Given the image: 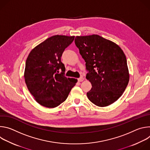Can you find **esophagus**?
I'll return each instance as SVG.
<instances>
[{
  "instance_id": "34e87169",
  "label": "esophagus",
  "mask_w": 150,
  "mask_h": 150,
  "mask_svg": "<svg viewBox=\"0 0 150 150\" xmlns=\"http://www.w3.org/2000/svg\"><path fill=\"white\" fill-rule=\"evenodd\" d=\"M84 78L83 77H80L79 78H78V81L79 82H82L83 81Z\"/></svg>"
}]
</instances>
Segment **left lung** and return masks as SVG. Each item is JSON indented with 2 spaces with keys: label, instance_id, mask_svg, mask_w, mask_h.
<instances>
[{
  "label": "left lung",
  "instance_id": "1",
  "mask_svg": "<svg viewBox=\"0 0 150 150\" xmlns=\"http://www.w3.org/2000/svg\"><path fill=\"white\" fill-rule=\"evenodd\" d=\"M75 43L86 62V78L92 85L88 99L99 107L109 105L125 91L129 74L125 53L115 42L98 35L76 36Z\"/></svg>",
  "mask_w": 150,
  "mask_h": 150
}]
</instances>
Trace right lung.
<instances>
[{
  "instance_id": "1",
  "label": "right lung",
  "mask_w": 150,
  "mask_h": 150,
  "mask_svg": "<svg viewBox=\"0 0 150 150\" xmlns=\"http://www.w3.org/2000/svg\"><path fill=\"white\" fill-rule=\"evenodd\" d=\"M74 38L52 36L35 46L28 56L24 75L27 87L35 101L46 108H56L65 101L77 82L76 79L64 76L65 68L60 58ZM60 70L62 72L59 74Z\"/></svg>"
}]
</instances>
